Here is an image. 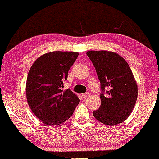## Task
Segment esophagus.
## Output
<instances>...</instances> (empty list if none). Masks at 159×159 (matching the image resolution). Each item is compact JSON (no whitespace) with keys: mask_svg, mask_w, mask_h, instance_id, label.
Wrapping results in <instances>:
<instances>
[{"mask_svg":"<svg viewBox=\"0 0 159 159\" xmlns=\"http://www.w3.org/2000/svg\"><path fill=\"white\" fill-rule=\"evenodd\" d=\"M89 94H90V93H84V94H83L82 95V98H83L84 99H86L88 97V95H89Z\"/></svg>","mask_w":159,"mask_h":159,"instance_id":"34e87169","label":"esophagus"}]
</instances>
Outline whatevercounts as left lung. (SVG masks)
Here are the masks:
<instances>
[{"label": "left lung", "mask_w": 159, "mask_h": 159, "mask_svg": "<svg viewBox=\"0 0 159 159\" xmlns=\"http://www.w3.org/2000/svg\"><path fill=\"white\" fill-rule=\"evenodd\" d=\"M87 55L94 65L101 82V104L93 111L100 122L114 126L126 120L138 98V85L127 62L118 53L89 51Z\"/></svg>", "instance_id": "left-lung-1"}]
</instances>
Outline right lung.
<instances>
[{"label":"right lung","instance_id":"1","mask_svg":"<svg viewBox=\"0 0 159 159\" xmlns=\"http://www.w3.org/2000/svg\"><path fill=\"white\" fill-rule=\"evenodd\" d=\"M77 52L43 54L32 65L26 82L27 103L34 114L48 125H58L73 114L80 99L71 90H61Z\"/></svg>","mask_w":159,"mask_h":159}]
</instances>
